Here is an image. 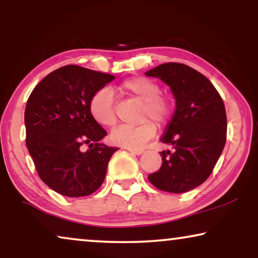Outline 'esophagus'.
Wrapping results in <instances>:
<instances>
[{
	"mask_svg": "<svg viewBox=\"0 0 258 258\" xmlns=\"http://www.w3.org/2000/svg\"><path fill=\"white\" fill-rule=\"evenodd\" d=\"M126 150L130 151V153H132V154H135V155L143 154V150L142 149H128V148H126Z\"/></svg>",
	"mask_w": 258,
	"mask_h": 258,
	"instance_id": "1",
	"label": "esophagus"
}]
</instances>
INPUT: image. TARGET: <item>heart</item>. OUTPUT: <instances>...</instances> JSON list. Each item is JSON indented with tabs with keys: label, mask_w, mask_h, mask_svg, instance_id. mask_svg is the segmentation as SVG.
I'll return each mask as SVG.
<instances>
[{
	"label": "heart",
	"mask_w": 258,
	"mask_h": 258,
	"mask_svg": "<svg viewBox=\"0 0 258 258\" xmlns=\"http://www.w3.org/2000/svg\"><path fill=\"white\" fill-rule=\"evenodd\" d=\"M121 90L143 102L141 108L139 125H121L110 134L111 142L128 149H141L156 133L153 120L163 125L170 116V104L161 95V87L147 77H133L121 84ZM89 111L94 121L101 126H112L117 122L114 105V96L107 88L95 93L89 102Z\"/></svg>",
	"instance_id": "b5f03b06"
}]
</instances>
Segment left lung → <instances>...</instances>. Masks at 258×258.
I'll return each instance as SVG.
<instances>
[{"label":"left lung","instance_id":"obj_1","mask_svg":"<svg viewBox=\"0 0 258 258\" xmlns=\"http://www.w3.org/2000/svg\"><path fill=\"white\" fill-rule=\"evenodd\" d=\"M146 75L163 81L176 100L174 116L161 137L174 150L160 153V170L148 179L163 191L186 192L209 177L223 151L227 140L223 100L206 76L182 63H164Z\"/></svg>","mask_w":258,"mask_h":258}]
</instances>
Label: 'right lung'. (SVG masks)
<instances>
[{
    "label": "right lung",
    "mask_w": 258,
    "mask_h": 258,
    "mask_svg": "<svg viewBox=\"0 0 258 258\" xmlns=\"http://www.w3.org/2000/svg\"><path fill=\"white\" fill-rule=\"evenodd\" d=\"M115 76L79 66H64L34 88L24 111L26 143L37 174L54 191L88 196L104 181L118 148L100 141L107 132L91 117L89 102ZM90 149L84 152L82 146Z\"/></svg>",
    "instance_id": "1"
}]
</instances>
